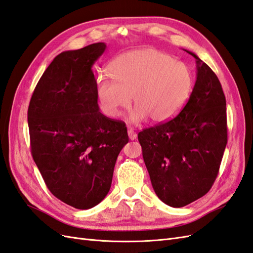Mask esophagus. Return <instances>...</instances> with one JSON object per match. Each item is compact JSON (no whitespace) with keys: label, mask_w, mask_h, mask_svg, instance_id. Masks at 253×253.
<instances>
[{"label":"esophagus","mask_w":253,"mask_h":253,"mask_svg":"<svg viewBox=\"0 0 253 253\" xmlns=\"http://www.w3.org/2000/svg\"><path fill=\"white\" fill-rule=\"evenodd\" d=\"M127 133H128V137H129V139H130V140H135V139H137V137H138L137 133H135V132L132 130V129H128Z\"/></svg>","instance_id":"1"}]
</instances>
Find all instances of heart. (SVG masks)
Here are the masks:
<instances>
[{"label": "heart", "mask_w": 253, "mask_h": 253, "mask_svg": "<svg viewBox=\"0 0 253 253\" xmlns=\"http://www.w3.org/2000/svg\"><path fill=\"white\" fill-rule=\"evenodd\" d=\"M109 75L99 74L96 94L103 113L119 118L132 102L129 122L139 124L147 118L164 123L174 118L189 98L191 69L170 54L154 48L122 53L110 62Z\"/></svg>", "instance_id": "b5f03b06"}]
</instances>
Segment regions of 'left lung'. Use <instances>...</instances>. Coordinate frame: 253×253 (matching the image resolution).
Wrapping results in <instances>:
<instances>
[{
    "instance_id": "obj_1",
    "label": "left lung",
    "mask_w": 253,
    "mask_h": 253,
    "mask_svg": "<svg viewBox=\"0 0 253 253\" xmlns=\"http://www.w3.org/2000/svg\"><path fill=\"white\" fill-rule=\"evenodd\" d=\"M197 63L192 93L173 120L138 134L157 197L183 207L210 191L228 142L226 103L215 73L191 51Z\"/></svg>"
}]
</instances>
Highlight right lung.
<instances>
[{"instance_id":"obj_1","label":"right lung","mask_w":253,"mask_h":253,"mask_svg":"<svg viewBox=\"0 0 253 253\" xmlns=\"http://www.w3.org/2000/svg\"><path fill=\"white\" fill-rule=\"evenodd\" d=\"M105 42L64 51L38 81L28 124L32 156L54 197L78 210L105 199L116 159L128 143L121 121L100 113L92 67Z\"/></svg>"}]
</instances>
